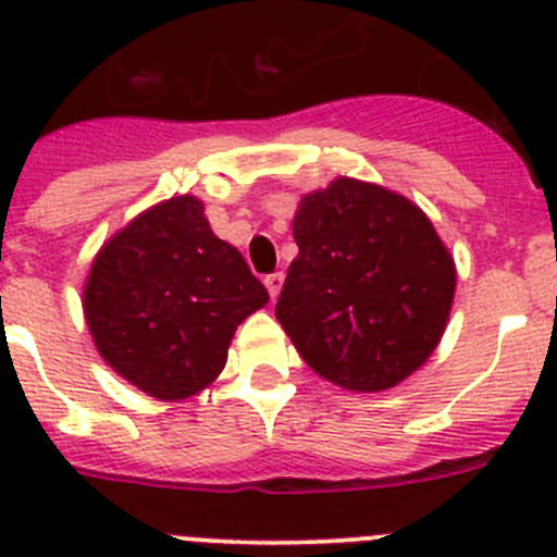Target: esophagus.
<instances>
[{
	"mask_svg": "<svg viewBox=\"0 0 557 557\" xmlns=\"http://www.w3.org/2000/svg\"><path fill=\"white\" fill-rule=\"evenodd\" d=\"M282 284H284V275L282 273L264 275V287H268V293H270V298H273V301H275V295L282 293Z\"/></svg>",
	"mask_w": 557,
	"mask_h": 557,
	"instance_id": "34e87169",
	"label": "esophagus"
}]
</instances>
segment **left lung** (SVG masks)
I'll use <instances>...</instances> for the list:
<instances>
[{
	"label": "left lung",
	"instance_id": "8db88e82",
	"mask_svg": "<svg viewBox=\"0 0 557 557\" xmlns=\"http://www.w3.org/2000/svg\"><path fill=\"white\" fill-rule=\"evenodd\" d=\"M293 236L275 318L314 373L376 393L424 366L455 298V262L424 211L337 178L301 200Z\"/></svg>",
	"mask_w": 557,
	"mask_h": 557
}]
</instances>
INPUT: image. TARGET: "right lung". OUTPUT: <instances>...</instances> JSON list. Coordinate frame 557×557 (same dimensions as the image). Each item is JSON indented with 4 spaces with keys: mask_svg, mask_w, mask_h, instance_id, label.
Returning <instances> with one entry per match:
<instances>
[{
    "mask_svg": "<svg viewBox=\"0 0 557 557\" xmlns=\"http://www.w3.org/2000/svg\"><path fill=\"white\" fill-rule=\"evenodd\" d=\"M264 304V284L191 195L152 206L102 245L83 289L102 359L164 401L214 382L236 326Z\"/></svg>",
    "mask_w": 557,
    "mask_h": 557,
    "instance_id": "add662e5",
    "label": "right lung"
}]
</instances>
